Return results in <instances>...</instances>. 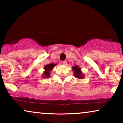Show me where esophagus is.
Here are the masks:
<instances>
[{"label":"esophagus","instance_id":"obj_1","mask_svg":"<svg viewBox=\"0 0 123 123\" xmlns=\"http://www.w3.org/2000/svg\"><path fill=\"white\" fill-rule=\"evenodd\" d=\"M62 63L64 65H66L67 64V61H62Z\"/></svg>","mask_w":123,"mask_h":123}]
</instances>
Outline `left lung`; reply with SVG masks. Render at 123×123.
I'll return each instance as SVG.
<instances>
[{
	"label": "left lung",
	"instance_id": "8db88e82",
	"mask_svg": "<svg viewBox=\"0 0 123 123\" xmlns=\"http://www.w3.org/2000/svg\"><path fill=\"white\" fill-rule=\"evenodd\" d=\"M72 70L73 71V74L74 77L77 79H84V74L82 73L81 68L79 66L76 65L72 67Z\"/></svg>",
	"mask_w": 123,
	"mask_h": 123
}]
</instances>
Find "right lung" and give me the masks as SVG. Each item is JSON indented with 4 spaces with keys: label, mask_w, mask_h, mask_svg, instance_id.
<instances>
[{
    "label": "right lung",
    "mask_w": 123,
    "mask_h": 123,
    "mask_svg": "<svg viewBox=\"0 0 123 123\" xmlns=\"http://www.w3.org/2000/svg\"><path fill=\"white\" fill-rule=\"evenodd\" d=\"M57 65L54 64V63H50V64L46 65L44 66V71L43 72V74H42V77L43 78H49L50 76V72L52 71L53 69L54 68L55 66Z\"/></svg>",
    "instance_id": "1"
}]
</instances>
